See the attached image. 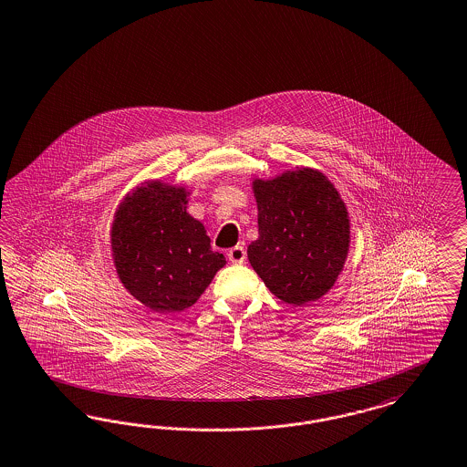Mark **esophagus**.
I'll return each mask as SVG.
<instances>
[{
    "mask_svg": "<svg viewBox=\"0 0 467 467\" xmlns=\"http://www.w3.org/2000/svg\"><path fill=\"white\" fill-rule=\"evenodd\" d=\"M227 259L233 262V264H243V262L246 261V250H244V246L236 244L234 248H231L229 254H227Z\"/></svg>",
    "mask_w": 467,
    "mask_h": 467,
    "instance_id": "esophagus-1",
    "label": "esophagus"
}]
</instances>
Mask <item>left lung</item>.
<instances>
[{
    "label": "left lung",
    "mask_w": 467,
    "mask_h": 467,
    "mask_svg": "<svg viewBox=\"0 0 467 467\" xmlns=\"http://www.w3.org/2000/svg\"><path fill=\"white\" fill-rule=\"evenodd\" d=\"M259 240L248 261L283 302L302 306L336 283L349 250V217L334 184L300 168L273 181H254Z\"/></svg>",
    "instance_id": "8db88e82"
}]
</instances>
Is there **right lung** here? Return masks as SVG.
<instances>
[{"instance_id":"add662e5","label":"right lung","mask_w":467,"mask_h":467,"mask_svg":"<svg viewBox=\"0 0 467 467\" xmlns=\"http://www.w3.org/2000/svg\"><path fill=\"white\" fill-rule=\"evenodd\" d=\"M182 187L150 182L119 205L112 224V257L125 288L158 313L192 306L225 257L213 252L205 227L186 212Z\"/></svg>"}]
</instances>
